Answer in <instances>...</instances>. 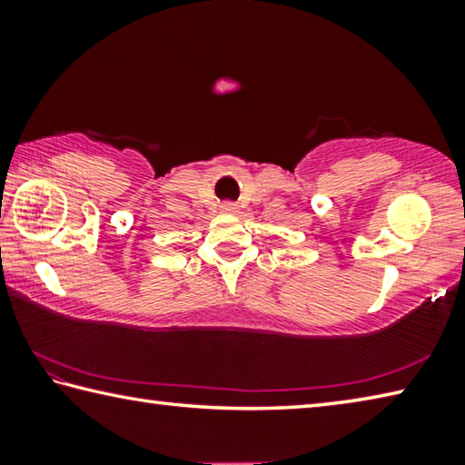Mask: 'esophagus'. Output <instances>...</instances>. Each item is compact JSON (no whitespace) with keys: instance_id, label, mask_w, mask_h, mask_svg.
<instances>
[{"instance_id":"34e87169","label":"esophagus","mask_w":465,"mask_h":465,"mask_svg":"<svg viewBox=\"0 0 465 465\" xmlns=\"http://www.w3.org/2000/svg\"><path fill=\"white\" fill-rule=\"evenodd\" d=\"M222 209H223V211H227V213H238V204H235V203H230V201L223 203V204H222Z\"/></svg>"}]
</instances>
